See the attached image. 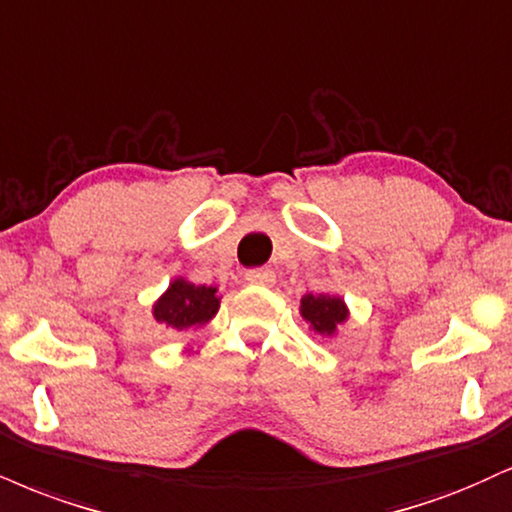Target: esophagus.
I'll return each mask as SVG.
<instances>
[{"instance_id": "1", "label": "esophagus", "mask_w": 512, "mask_h": 512, "mask_svg": "<svg viewBox=\"0 0 512 512\" xmlns=\"http://www.w3.org/2000/svg\"><path fill=\"white\" fill-rule=\"evenodd\" d=\"M245 281L250 283V286H274L276 281V274L272 269H250V272H245Z\"/></svg>"}]
</instances>
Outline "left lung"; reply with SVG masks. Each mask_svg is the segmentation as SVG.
I'll use <instances>...</instances> for the list:
<instances>
[{"label":"left lung","instance_id":"1","mask_svg":"<svg viewBox=\"0 0 512 512\" xmlns=\"http://www.w3.org/2000/svg\"><path fill=\"white\" fill-rule=\"evenodd\" d=\"M300 315H303V319L310 324V329L315 331V334L331 338L336 336L338 326L348 322L350 312L346 300H343L341 295L307 293L303 295V300H300Z\"/></svg>","mask_w":512,"mask_h":512}]
</instances>
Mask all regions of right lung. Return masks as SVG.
<instances>
[{
  "label": "right lung",
  "mask_w": 512,
  "mask_h": 512,
  "mask_svg": "<svg viewBox=\"0 0 512 512\" xmlns=\"http://www.w3.org/2000/svg\"><path fill=\"white\" fill-rule=\"evenodd\" d=\"M221 298L214 286H195L178 276L152 305V317L176 331L205 326L219 312Z\"/></svg>",
  "instance_id": "obj_1"
}]
</instances>
